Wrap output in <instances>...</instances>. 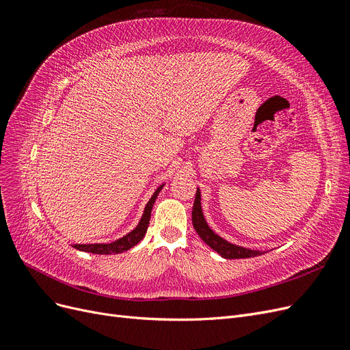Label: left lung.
<instances>
[{
    "label": "left lung",
    "mask_w": 350,
    "mask_h": 350,
    "mask_svg": "<svg viewBox=\"0 0 350 350\" xmlns=\"http://www.w3.org/2000/svg\"><path fill=\"white\" fill-rule=\"evenodd\" d=\"M201 196H200V189L197 188L196 193V200H194V206H193V226L197 230V234L200 238L203 239L210 248H213L217 254H220L224 258L232 260V258H250V257H257L261 256V251H252L242 248L238 245H234V243H229L224 238H220L216 235L213 230H211L203 216V210H201Z\"/></svg>",
    "instance_id": "8db88e82"
}]
</instances>
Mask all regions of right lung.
<instances>
[{
  "label": "right lung",
  "instance_id": "obj_1",
  "mask_svg": "<svg viewBox=\"0 0 350 350\" xmlns=\"http://www.w3.org/2000/svg\"><path fill=\"white\" fill-rule=\"evenodd\" d=\"M162 187L163 185H161L156 189L154 194L152 196V198L149 200V203H147V206L144 208V213H143L140 224L137 225V228L134 230H131L129 235H125L121 239L115 241L112 243H89V245H81V243H76L74 248L84 251V252H92V254H120V252H124V251H129L130 248L137 245V243H139L144 238L147 228H149L152 208H153V204H154L157 194L161 193Z\"/></svg>",
  "mask_w": 350,
  "mask_h": 350
}]
</instances>
